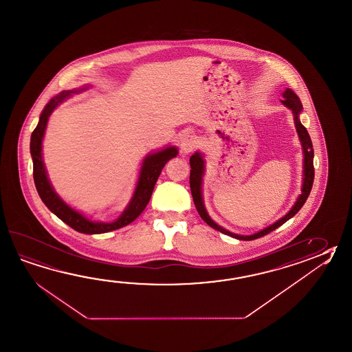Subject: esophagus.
I'll return each mask as SVG.
<instances>
[{"mask_svg": "<svg viewBox=\"0 0 352 352\" xmlns=\"http://www.w3.org/2000/svg\"><path fill=\"white\" fill-rule=\"evenodd\" d=\"M197 139L194 135H186V137L182 139V143H180V151L183 154H189L197 148Z\"/></svg>", "mask_w": 352, "mask_h": 352, "instance_id": "obj_1", "label": "esophagus"}]
</instances>
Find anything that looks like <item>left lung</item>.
Instances as JSON below:
<instances>
[{
	"mask_svg": "<svg viewBox=\"0 0 352 352\" xmlns=\"http://www.w3.org/2000/svg\"><path fill=\"white\" fill-rule=\"evenodd\" d=\"M282 104L286 105L288 109L292 110V113L294 115V124H296V128H297V133H298V137L301 140L302 146H303V154H305V170H303V187H302V193L298 199L296 201L292 209L288 212L287 214L285 215L283 218H280V221L267 227L263 230H261L256 234H252V236H239V234H234L230 230H224L221 226H218L217 223L213 222L210 219L207 210L204 208V204H203V199H201V177H203V173H204V160L201 158L199 153H195L193 154L190 159H189V163H190V177H189V183H190V190H192V195H193L194 204H195V208L198 210V213L201 215V219L204 222L207 223L208 226H210L212 228L222 232L224 234L230 236V237L237 238L241 241H253V239H257V238L263 237L265 234L271 233L272 230L278 228L280 226H282L283 223L287 222L288 219H291L300 209L302 208V206L305 204V201H307L309 193H311V189H312V184H314V178H315V168H314V148H312V142H311V138L309 135V131L307 129L302 125L300 122V113L302 110V104L298 96L291 90V89H286V91L283 93V100Z\"/></svg>",
	"mask_w": 352,
	"mask_h": 352,
	"instance_id": "obj_1",
	"label": "left lung"
}]
</instances>
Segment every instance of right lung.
Listing matches in <instances>:
<instances>
[{
	"label": "right lung",
	"mask_w": 352,
	"mask_h": 352,
	"mask_svg": "<svg viewBox=\"0 0 352 352\" xmlns=\"http://www.w3.org/2000/svg\"><path fill=\"white\" fill-rule=\"evenodd\" d=\"M72 93L75 91H64L58 96H55L54 99H51L50 102L43 109L38 124L31 135L30 151L34 162V180H35L37 193L43 199L45 206L50 209L54 214L58 217L67 226H70L72 230H78L80 233L100 234V233L119 230L124 226H128L129 223L135 221L138 217L142 214V212L151 201L153 189L155 187V183L162 173V169L164 168L168 160L177 157L178 151L174 146H169L164 151H158L144 159L134 197L130 201L128 208L124 210V213L115 222L99 223L89 221L84 215L80 214L79 212L74 210L67 204H65L64 201L60 199L58 194L54 192L50 182L47 179L43 159H41V143H43V133L46 129L49 116L54 111V109L56 108L58 104L65 100Z\"/></svg>",
	"instance_id": "obj_1"
}]
</instances>
